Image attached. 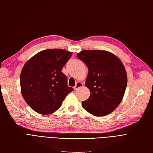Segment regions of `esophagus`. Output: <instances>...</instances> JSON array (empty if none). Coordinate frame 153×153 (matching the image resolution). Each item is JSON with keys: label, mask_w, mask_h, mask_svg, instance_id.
<instances>
[{"label": "esophagus", "mask_w": 153, "mask_h": 153, "mask_svg": "<svg viewBox=\"0 0 153 153\" xmlns=\"http://www.w3.org/2000/svg\"><path fill=\"white\" fill-rule=\"evenodd\" d=\"M82 85H83V84L82 82H77L76 86L74 87V90H77L79 89V88H81V86H82Z\"/></svg>", "instance_id": "1"}]
</instances>
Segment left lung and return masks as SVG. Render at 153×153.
Returning <instances> with one entry per match:
<instances>
[{
	"label": "left lung",
	"instance_id": "8db88e82",
	"mask_svg": "<svg viewBox=\"0 0 153 153\" xmlns=\"http://www.w3.org/2000/svg\"><path fill=\"white\" fill-rule=\"evenodd\" d=\"M77 56L88 68L85 86L90 96L82 102V107L95 116L110 114L122 101L127 86L122 62L113 53L103 50H84Z\"/></svg>",
	"mask_w": 153,
	"mask_h": 153
}]
</instances>
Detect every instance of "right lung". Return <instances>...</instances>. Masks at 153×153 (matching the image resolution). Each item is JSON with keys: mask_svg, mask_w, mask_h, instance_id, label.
Here are the masks:
<instances>
[{"mask_svg": "<svg viewBox=\"0 0 153 153\" xmlns=\"http://www.w3.org/2000/svg\"><path fill=\"white\" fill-rule=\"evenodd\" d=\"M72 55V52L62 49L46 50L24 65L20 74L21 92L27 104L36 112L47 115L55 112L73 91L62 72Z\"/></svg>", "mask_w": 153, "mask_h": 153, "instance_id": "add662e5", "label": "right lung"}]
</instances>
